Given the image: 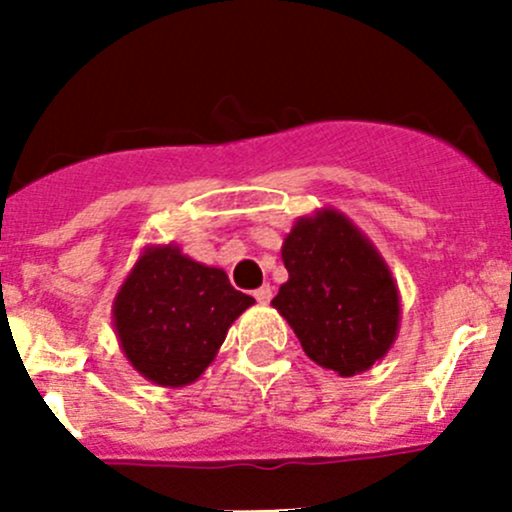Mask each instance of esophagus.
Returning <instances> with one entry per match:
<instances>
[{"mask_svg":"<svg viewBox=\"0 0 512 512\" xmlns=\"http://www.w3.org/2000/svg\"><path fill=\"white\" fill-rule=\"evenodd\" d=\"M255 299L260 304H267L272 299V287L270 285H262L260 289H255Z\"/></svg>","mask_w":512,"mask_h":512,"instance_id":"1","label":"esophagus"}]
</instances>
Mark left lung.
<instances>
[{
  "label": "left lung",
  "mask_w": 512,
  "mask_h": 512,
  "mask_svg": "<svg viewBox=\"0 0 512 512\" xmlns=\"http://www.w3.org/2000/svg\"><path fill=\"white\" fill-rule=\"evenodd\" d=\"M282 262L289 280L272 307L314 364L354 376L389 354L401 324L399 287L347 215L319 208L297 218L282 242Z\"/></svg>",
  "instance_id": "1"
}]
</instances>
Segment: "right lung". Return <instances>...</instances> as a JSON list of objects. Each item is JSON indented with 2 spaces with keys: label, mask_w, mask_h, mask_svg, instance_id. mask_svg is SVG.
<instances>
[{
  "label": "right lung",
  "mask_w": 512,
  "mask_h": 512,
  "mask_svg": "<svg viewBox=\"0 0 512 512\" xmlns=\"http://www.w3.org/2000/svg\"><path fill=\"white\" fill-rule=\"evenodd\" d=\"M255 299L225 270L183 255L175 242L148 245L113 297V332L128 364L151 384L180 389L203 376L227 329Z\"/></svg>",
  "instance_id": "add662e5"
}]
</instances>
